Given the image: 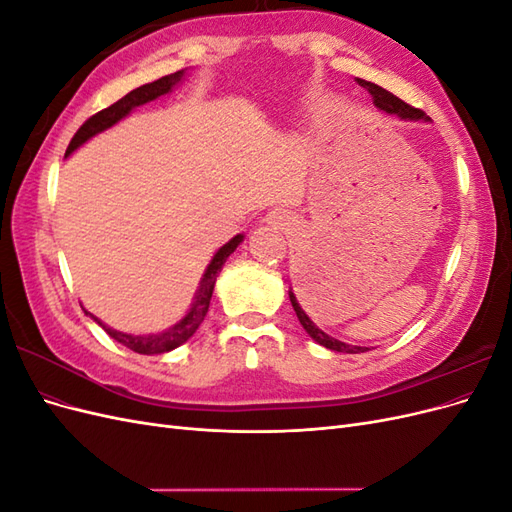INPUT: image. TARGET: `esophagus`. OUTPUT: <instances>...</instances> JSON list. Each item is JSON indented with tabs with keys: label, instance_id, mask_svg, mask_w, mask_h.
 <instances>
[{
	"label": "esophagus",
	"instance_id": "34e87169",
	"mask_svg": "<svg viewBox=\"0 0 512 512\" xmlns=\"http://www.w3.org/2000/svg\"><path fill=\"white\" fill-rule=\"evenodd\" d=\"M267 222H269V224H282V226H284L286 215H284L282 211H271V213L267 215Z\"/></svg>",
	"mask_w": 512,
	"mask_h": 512
}]
</instances>
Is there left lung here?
Returning <instances> with one entry per match:
<instances>
[{
    "label": "left lung",
    "instance_id": "1",
    "mask_svg": "<svg viewBox=\"0 0 512 512\" xmlns=\"http://www.w3.org/2000/svg\"><path fill=\"white\" fill-rule=\"evenodd\" d=\"M356 83H359L361 87H365V89L369 91V96H371V100H374V106L378 108V111H382V113H386V115H395V117L404 119V121H429V117H427L423 111H418V108H412L410 104H406L404 100H399L397 96L391 94V91L382 89L380 85L363 81V79H356ZM288 297H290V303H292V307H294V314H297L299 322L303 324L305 333H307L309 337H312L316 344L324 346L327 350H333V352H346V354L367 352V348H363V346H350V344L339 342V339L331 337L329 333H324V331L318 327V324L305 314V309L301 307V303L297 301V297H294L292 288L288 290Z\"/></svg>",
    "mask_w": 512,
    "mask_h": 512
}]
</instances>
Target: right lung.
Returning a JSON list of instances; mask_svg holds the SVG:
<instances>
[{
    "instance_id": "obj_1",
    "label": "right lung",
    "mask_w": 512,
    "mask_h": 512,
    "mask_svg": "<svg viewBox=\"0 0 512 512\" xmlns=\"http://www.w3.org/2000/svg\"><path fill=\"white\" fill-rule=\"evenodd\" d=\"M185 74H188V68L185 70H179V72H173L168 76H162V79L153 81V83H147V85H141L132 89L130 94L123 96L121 100H117L115 104H111L108 108H104V111L96 113L94 117H89L83 126L79 128V132L74 134V138L70 141L68 149H66V158L72 156V153L83 147L89 138H94L96 134L113 128L115 123H119L121 119H126L136 106H143L147 102H153L158 100L166 94H170L179 83H183ZM243 241V235H235L228 243H224L218 252L213 254L211 262L207 265L203 277H200V284H198V290L194 294V301L190 305L188 312H185V316L181 320H177L173 327L164 329L162 333H147V335H132V333H123V331H117V329H111L108 327L106 322H102L100 318H96L94 314H89L85 309V314L98 322L100 327L111 335L115 342L123 344L126 348L138 352V354H164V352H170L179 348L181 344L188 342V339L196 333V329L200 327V322L205 320L207 312H209V301H211V294H213V286H215V280H218V275L224 267V262L228 260V256L237 250V247L241 245Z\"/></svg>"
}]
</instances>
